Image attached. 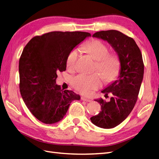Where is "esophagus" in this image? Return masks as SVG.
Masks as SVG:
<instances>
[{
	"instance_id": "34e87169",
	"label": "esophagus",
	"mask_w": 159,
	"mask_h": 159,
	"mask_svg": "<svg viewBox=\"0 0 159 159\" xmlns=\"http://www.w3.org/2000/svg\"><path fill=\"white\" fill-rule=\"evenodd\" d=\"M81 99L82 100V101H84V102H90L91 101L90 99L86 98H84V97H81Z\"/></svg>"
}]
</instances>
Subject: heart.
I'll return each instance as SVG.
<instances>
[{
  "label": "heart",
  "instance_id": "b5f03b06",
  "mask_svg": "<svg viewBox=\"0 0 159 159\" xmlns=\"http://www.w3.org/2000/svg\"><path fill=\"white\" fill-rule=\"evenodd\" d=\"M83 49L97 60L95 70L105 81H111L115 78L120 68L119 59L116 55L109 54V48L106 44L99 40H93L85 44ZM79 56L80 50L78 48L71 50L67 58V66L69 69L73 70L75 68ZM72 84L81 93L88 95L102 85V79L98 74H81L73 78Z\"/></svg>",
  "mask_w": 159,
  "mask_h": 159
}]
</instances>
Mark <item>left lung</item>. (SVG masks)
I'll list each match as a JSON object with an SVG mask.
<instances>
[{"label": "left lung", "mask_w": 159, "mask_h": 159, "mask_svg": "<svg viewBox=\"0 0 159 159\" xmlns=\"http://www.w3.org/2000/svg\"><path fill=\"white\" fill-rule=\"evenodd\" d=\"M92 36L107 41L120 61L117 80L102 90L105 96L111 93L112 97L108 102L102 98L95 99L100 104L102 111L90 118L96 126L111 129L128 117L136 103L144 74L142 54L135 41L119 31H100Z\"/></svg>", "instance_id": "1"}]
</instances>
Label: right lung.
<instances>
[{
	"label": "right lung",
	"mask_w": 159,
	"mask_h": 159,
	"mask_svg": "<svg viewBox=\"0 0 159 159\" xmlns=\"http://www.w3.org/2000/svg\"><path fill=\"white\" fill-rule=\"evenodd\" d=\"M89 36L85 32H51L32 38L24 48L18 68L20 94L41 122L61 121L70 103L80 99L78 94L56 84L57 72L66 70L71 50Z\"/></svg>",
	"instance_id": "add662e5"
}]
</instances>
